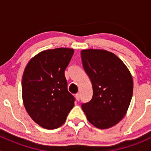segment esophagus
I'll return each instance as SVG.
<instances>
[{
  "label": "esophagus",
  "mask_w": 151,
  "mask_h": 151,
  "mask_svg": "<svg viewBox=\"0 0 151 151\" xmlns=\"http://www.w3.org/2000/svg\"><path fill=\"white\" fill-rule=\"evenodd\" d=\"M76 99H77V101H80V93H77L76 94Z\"/></svg>",
  "instance_id": "34e87169"
}]
</instances>
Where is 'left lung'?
<instances>
[{"label":"left lung","mask_w":151,"mask_h":151,"mask_svg":"<svg viewBox=\"0 0 151 151\" xmlns=\"http://www.w3.org/2000/svg\"><path fill=\"white\" fill-rule=\"evenodd\" d=\"M81 58L93 86L92 99L82 109L91 124L109 129L127 112L133 94L132 74L118 56L106 50H82Z\"/></svg>","instance_id":"8db88e82"}]
</instances>
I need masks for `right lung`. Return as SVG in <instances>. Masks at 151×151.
Wrapping results in <instances>:
<instances>
[{
	"label": "right lung",
	"mask_w": 151,
	"mask_h": 151,
	"mask_svg": "<svg viewBox=\"0 0 151 151\" xmlns=\"http://www.w3.org/2000/svg\"><path fill=\"white\" fill-rule=\"evenodd\" d=\"M74 54L71 48L39 52L24 71L22 95L28 115L38 125L55 129L65 123L75 99L67 89L65 70Z\"/></svg>",
	"instance_id": "right-lung-1"
}]
</instances>
